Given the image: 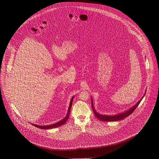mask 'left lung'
Wrapping results in <instances>:
<instances>
[{
    "mask_svg": "<svg viewBox=\"0 0 159 159\" xmlns=\"http://www.w3.org/2000/svg\"><path fill=\"white\" fill-rule=\"evenodd\" d=\"M144 95L143 96V97H144ZM143 97L141 99L135 106L132 107V108H130V109H129L128 111H125L124 113H122L119 114L117 115H114V116H104V115H102V114H100L98 113H97L94 110L92 99V102H91L92 103V110L93 111V113L95 114V115L96 116V117L99 120H101L103 121H118V120H123V119H125L126 117H127L129 115H130L134 111V110L136 109V107L139 104V103L141 102V101L143 99Z\"/></svg>",
    "mask_w": 159,
    "mask_h": 159,
    "instance_id": "left-lung-1",
    "label": "left lung"
}]
</instances>
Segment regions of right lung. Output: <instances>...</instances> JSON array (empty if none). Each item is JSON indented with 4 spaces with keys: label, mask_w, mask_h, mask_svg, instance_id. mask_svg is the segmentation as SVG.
<instances>
[{
    "label": "right lung",
    "mask_w": 159,
    "mask_h": 159,
    "mask_svg": "<svg viewBox=\"0 0 159 159\" xmlns=\"http://www.w3.org/2000/svg\"><path fill=\"white\" fill-rule=\"evenodd\" d=\"M73 98H74V96L72 97V98L71 99V101H70V105H69V107H68V113L67 114L66 116L63 119H62L61 120H60V121H59L58 122L56 123L52 124V125H45V126H40V125H34V124H32V125H34V126L37 127L38 128L42 129H49L55 128H57V127H59L60 126L63 125L64 124H65L66 123V121H67V120H68L69 114H70V110H71V106H72V102H73Z\"/></svg>",
    "instance_id": "add662e5"
}]
</instances>
